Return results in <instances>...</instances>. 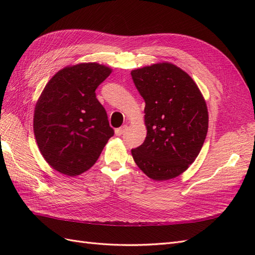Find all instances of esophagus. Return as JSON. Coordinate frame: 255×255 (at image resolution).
Wrapping results in <instances>:
<instances>
[{
	"label": "esophagus",
	"instance_id": "1",
	"mask_svg": "<svg viewBox=\"0 0 255 255\" xmlns=\"http://www.w3.org/2000/svg\"><path fill=\"white\" fill-rule=\"evenodd\" d=\"M127 126H123V127H121V128H117L115 130V133H116V135L117 136H121L123 133L126 132V129H127Z\"/></svg>",
	"mask_w": 255,
	"mask_h": 255
}]
</instances>
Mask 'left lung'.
I'll return each mask as SVG.
<instances>
[{
    "mask_svg": "<svg viewBox=\"0 0 255 255\" xmlns=\"http://www.w3.org/2000/svg\"><path fill=\"white\" fill-rule=\"evenodd\" d=\"M143 98L146 137L132 149L136 165L155 181L182 174L201 151L208 128L205 100L181 68L160 63L130 72Z\"/></svg>",
    "mask_w": 255,
    "mask_h": 255,
    "instance_id": "1",
    "label": "left lung"
}]
</instances>
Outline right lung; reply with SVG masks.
Segmentation results:
<instances>
[{
	"instance_id": "obj_1",
	"label": "right lung",
	"mask_w": 255,
	"mask_h": 255,
	"mask_svg": "<svg viewBox=\"0 0 255 255\" xmlns=\"http://www.w3.org/2000/svg\"><path fill=\"white\" fill-rule=\"evenodd\" d=\"M112 69L83 63L59 70L45 85L34 113V134L43 158L75 176L95 165L114 135L96 89Z\"/></svg>"
}]
</instances>
